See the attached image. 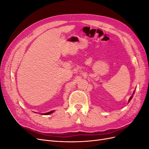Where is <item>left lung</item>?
Wrapping results in <instances>:
<instances>
[{
	"label": "left lung",
	"instance_id": "left-lung-1",
	"mask_svg": "<svg viewBox=\"0 0 149 149\" xmlns=\"http://www.w3.org/2000/svg\"><path fill=\"white\" fill-rule=\"evenodd\" d=\"M132 96L131 97H130V99H129V102L130 101V100H131V98H132Z\"/></svg>",
	"mask_w": 149,
	"mask_h": 149
}]
</instances>
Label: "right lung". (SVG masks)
<instances>
[{"instance_id": "add662e5", "label": "right lung", "mask_w": 149, "mask_h": 149, "mask_svg": "<svg viewBox=\"0 0 149 149\" xmlns=\"http://www.w3.org/2000/svg\"><path fill=\"white\" fill-rule=\"evenodd\" d=\"M53 112V111H50V112H47V113H44V114H43V115H48V114H50L52 113Z\"/></svg>"}]
</instances>
